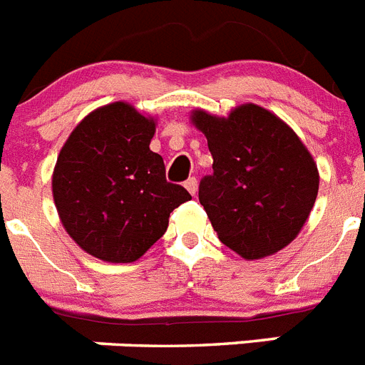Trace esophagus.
<instances>
[{
    "instance_id": "1",
    "label": "esophagus",
    "mask_w": 365,
    "mask_h": 365,
    "mask_svg": "<svg viewBox=\"0 0 365 365\" xmlns=\"http://www.w3.org/2000/svg\"><path fill=\"white\" fill-rule=\"evenodd\" d=\"M185 186L192 195H195V192H197V179H195V177H190V179L185 182Z\"/></svg>"
}]
</instances>
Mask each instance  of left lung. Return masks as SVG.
<instances>
[{
    "mask_svg": "<svg viewBox=\"0 0 365 365\" xmlns=\"http://www.w3.org/2000/svg\"><path fill=\"white\" fill-rule=\"evenodd\" d=\"M206 135L212 175L199 182V201L222 245L247 259L278 252L294 240L318 195V170L294 131L259 106L228 118L193 113Z\"/></svg>",
    "mask_w": 365,
    "mask_h": 365,
    "instance_id": "left-lung-1",
    "label": "left lung"
}]
</instances>
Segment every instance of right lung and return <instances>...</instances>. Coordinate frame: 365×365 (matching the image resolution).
I'll list each match as a JSON object with an SVG mask.
<instances>
[{
	"label": "right lung",
	"mask_w": 365,
	"mask_h": 365,
	"mask_svg": "<svg viewBox=\"0 0 365 365\" xmlns=\"http://www.w3.org/2000/svg\"><path fill=\"white\" fill-rule=\"evenodd\" d=\"M153 133V120L115 102L87 115L58 155L56 210L67 234L98 259H138L192 199L166 180L163 157L150 150Z\"/></svg>",
	"instance_id": "right-lung-1"
}]
</instances>
